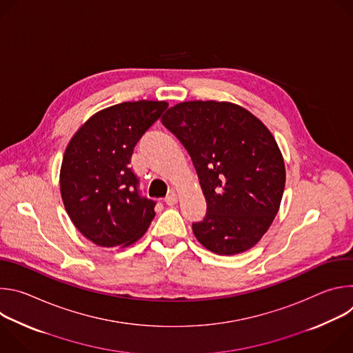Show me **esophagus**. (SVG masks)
<instances>
[{
	"mask_svg": "<svg viewBox=\"0 0 353 353\" xmlns=\"http://www.w3.org/2000/svg\"><path fill=\"white\" fill-rule=\"evenodd\" d=\"M165 203H166L168 205H170V207L176 205V204H177V195H176L174 192H170V194L165 198Z\"/></svg>",
	"mask_w": 353,
	"mask_h": 353,
	"instance_id": "1",
	"label": "esophagus"
}]
</instances>
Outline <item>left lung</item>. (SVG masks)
Returning a JSON list of instances; mask_svg holds the SVG:
<instances>
[{
    "mask_svg": "<svg viewBox=\"0 0 353 353\" xmlns=\"http://www.w3.org/2000/svg\"><path fill=\"white\" fill-rule=\"evenodd\" d=\"M162 124L192 161L207 214L192 223L196 240L219 256L256 245L278 214L285 163L270 130L245 109L215 100L170 108Z\"/></svg>",
    "mask_w": 353,
    "mask_h": 353,
    "instance_id": "8db88e82",
    "label": "left lung"
}]
</instances>
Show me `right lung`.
Instances as JSON below:
<instances>
[{
    "instance_id": "obj_1",
    "label": "right lung",
    "mask_w": 353,
    "mask_h": 353,
    "mask_svg": "<svg viewBox=\"0 0 353 353\" xmlns=\"http://www.w3.org/2000/svg\"><path fill=\"white\" fill-rule=\"evenodd\" d=\"M166 102H124L93 114L72 137L63 158L60 190L75 228L100 247L130 245L155 218L130 168L141 137L168 109Z\"/></svg>"
}]
</instances>
